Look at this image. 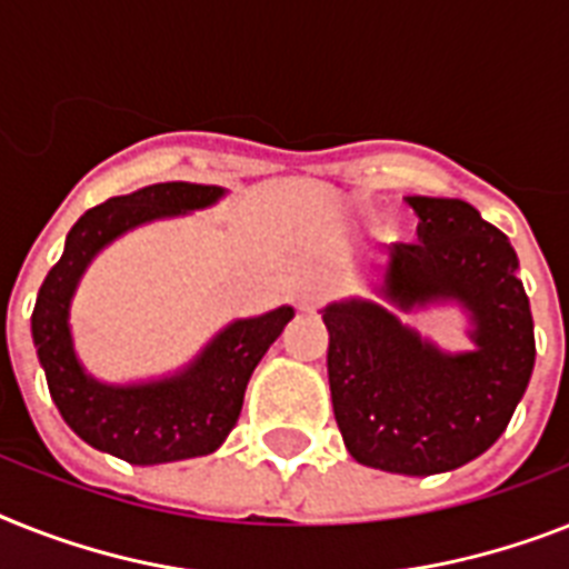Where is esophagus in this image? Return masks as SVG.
<instances>
[{
    "instance_id": "34e87169",
    "label": "esophagus",
    "mask_w": 569,
    "mask_h": 569,
    "mask_svg": "<svg viewBox=\"0 0 569 569\" xmlns=\"http://www.w3.org/2000/svg\"><path fill=\"white\" fill-rule=\"evenodd\" d=\"M293 296H296V305H299L302 311H313V308L322 302V290H319L317 284H299Z\"/></svg>"
}]
</instances>
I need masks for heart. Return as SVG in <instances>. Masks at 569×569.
Returning <instances> with one entry per match:
<instances>
[{"instance_id": "1", "label": "heart", "mask_w": 569, "mask_h": 569, "mask_svg": "<svg viewBox=\"0 0 569 569\" xmlns=\"http://www.w3.org/2000/svg\"><path fill=\"white\" fill-rule=\"evenodd\" d=\"M389 234H398V229H392V232H389Z\"/></svg>"}]
</instances>
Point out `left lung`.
Wrapping results in <instances>:
<instances>
[{
  "instance_id": "obj_1",
  "label": "left lung",
  "mask_w": 569,
  "mask_h": 569,
  "mask_svg": "<svg viewBox=\"0 0 569 569\" xmlns=\"http://www.w3.org/2000/svg\"><path fill=\"white\" fill-rule=\"evenodd\" d=\"M419 243L387 247L369 267L383 299L322 308L328 383L342 442L360 465L407 477L453 471L503 436L529 387L535 326L509 238L457 197H407ZM457 303L468 352H445L403 327L409 312Z\"/></svg>"
}]
</instances>
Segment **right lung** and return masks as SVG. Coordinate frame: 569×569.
<instances>
[{"mask_svg":"<svg viewBox=\"0 0 569 569\" xmlns=\"http://www.w3.org/2000/svg\"><path fill=\"white\" fill-rule=\"evenodd\" d=\"M223 194L227 189L220 186L157 182L133 194L110 197L81 214L66 234L63 256L37 293L31 337L51 401L58 403L66 425L96 450L130 465L214 453L241 416L252 369L293 319L290 305L261 317L234 319L182 369L133 383L98 380L74 355L69 311L92 258L130 229L209 209Z\"/></svg>","mask_w":569,"mask_h":569,"instance_id":"1","label":"right lung"}]
</instances>
